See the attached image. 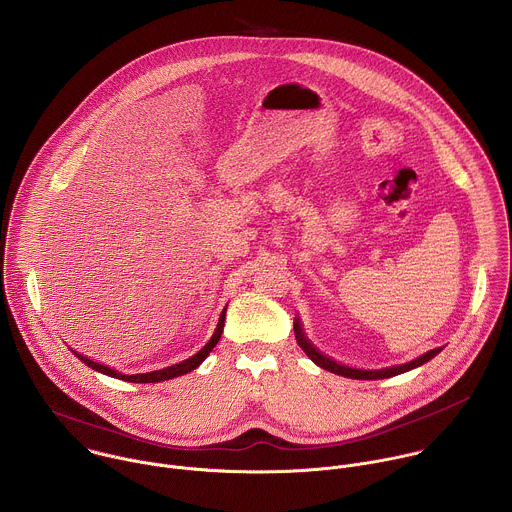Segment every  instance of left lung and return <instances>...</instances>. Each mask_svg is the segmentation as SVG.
Instances as JSON below:
<instances>
[{
    "instance_id": "left-lung-1",
    "label": "left lung",
    "mask_w": 512,
    "mask_h": 512,
    "mask_svg": "<svg viewBox=\"0 0 512 512\" xmlns=\"http://www.w3.org/2000/svg\"><path fill=\"white\" fill-rule=\"evenodd\" d=\"M294 334H296V340L300 343V347L306 351V355L316 363L320 365L322 369H328L336 375H343V377H349V379H385V377H393V375H399V373H405L409 369H415L423 363H427L429 359H433L443 347H435L423 355H419L417 359L409 361V363H401V365H391V367H383V369H355V367H349V365H341L338 361H334L332 357L324 355L320 349L314 347V343L306 338L304 330H302V324L300 320L294 322Z\"/></svg>"
}]
</instances>
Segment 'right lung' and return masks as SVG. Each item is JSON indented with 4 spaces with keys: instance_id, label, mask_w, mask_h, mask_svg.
Segmentation results:
<instances>
[{
    "instance_id": "obj_1",
    "label": "right lung",
    "mask_w": 512,
    "mask_h": 512,
    "mask_svg": "<svg viewBox=\"0 0 512 512\" xmlns=\"http://www.w3.org/2000/svg\"><path fill=\"white\" fill-rule=\"evenodd\" d=\"M224 318H226V310H222L220 320H218V326H216L212 338L208 340V343H206L198 353H194L192 357H188V359H184V361H180V363H176V365L165 367V369H157V371H151V373H133V375H125V373H119L117 369H111V367H107V365H103V363H97V361H93V359H89V357L77 353L75 349H71V351H73L83 363H87L91 369H95V371H99V373H105V375H109V377H117V379L131 381V383H157V381H167V379L184 375V373L196 369V367L206 359V355L214 349V345L218 343L220 336H222Z\"/></svg>"
}]
</instances>
